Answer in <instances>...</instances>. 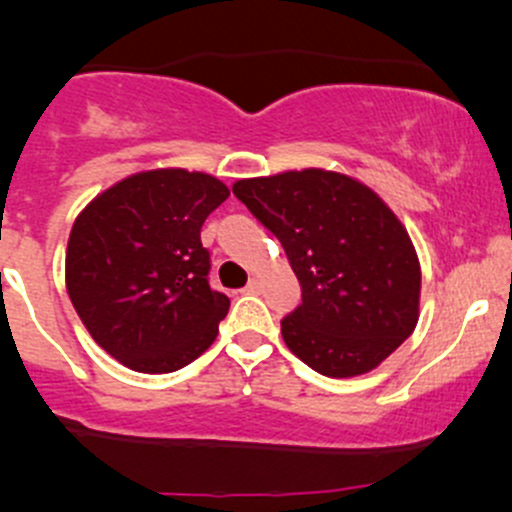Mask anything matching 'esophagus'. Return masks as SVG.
Returning <instances> with one entry per match:
<instances>
[{"instance_id": "1", "label": "esophagus", "mask_w": 512, "mask_h": 512, "mask_svg": "<svg viewBox=\"0 0 512 512\" xmlns=\"http://www.w3.org/2000/svg\"><path fill=\"white\" fill-rule=\"evenodd\" d=\"M242 292H245V294H257V292H260V282L250 280V282H247V287L242 289Z\"/></svg>"}]
</instances>
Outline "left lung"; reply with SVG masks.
Returning <instances> with one entry per match:
<instances>
[{
	"label": "left lung",
	"mask_w": 512,
	"mask_h": 512,
	"mask_svg": "<svg viewBox=\"0 0 512 512\" xmlns=\"http://www.w3.org/2000/svg\"><path fill=\"white\" fill-rule=\"evenodd\" d=\"M232 193L287 252L302 304L282 319L289 352L334 379L366 374L418 322L421 270L409 232L349 175L307 168L237 180Z\"/></svg>",
	"instance_id": "left-lung-1"
}]
</instances>
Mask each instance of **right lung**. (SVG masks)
Instances as JSON below:
<instances>
[{"mask_svg":"<svg viewBox=\"0 0 512 512\" xmlns=\"http://www.w3.org/2000/svg\"><path fill=\"white\" fill-rule=\"evenodd\" d=\"M230 190L180 168L148 170L101 193L66 247L71 304L101 349L143 374H170L218 337L230 299L210 287L200 242Z\"/></svg>","mask_w":512,"mask_h":512,"instance_id":"obj_1","label":"right lung"}]
</instances>
